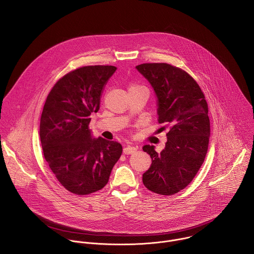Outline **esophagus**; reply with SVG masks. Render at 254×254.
<instances>
[{
    "instance_id": "34e87169",
    "label": "esophagus",
    "mask_w": 254,
    "mask_h": 254,
    "mask_svg": "<svg viewBox=\"0 0 254 254\" xmlns=\"http://www.w3.org/2000/svg\"><path fill=\"white\" fill-rule=\"evenodd\" d=\"M136 150H137V147L132 145H128L123 148V152H124L125 154H132V153H134Z\"/></svg>"
}]
</instances>
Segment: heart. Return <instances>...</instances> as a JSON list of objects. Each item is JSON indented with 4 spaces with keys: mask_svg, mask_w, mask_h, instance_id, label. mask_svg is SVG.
Returning a JSON list of instances; mask_svg holds the SVG:
<instances>
[{
    "mask_svg": "<svg viewBox=\"0 0 254 254\" xmlns=\"http://www.w3.org/2000/svg\"><path fill=\"white\" fill-rule=\"evenodd\" d=\"M133 88H139V86H131L130 89H133Z\"/></svg>",
    "mask_w": 254,
    "mask_h": 254,
    "instance_id": "heart-1",
    "label": "heart"
}]
</instances>
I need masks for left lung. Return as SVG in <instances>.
<instances>
[{"label": "left lung", "mask_w": 254, "mask_h": 254, "mask_svg": "<svg viewBox=\"0 0 254 254\" xmlns=\"http://www.w3.org/2000/svg\"><path fill=\"white\" fill-rule=\"evenodd\" d=\"M136 68L154 90L158 122L169 126L161 152L154 145L143 146L151 158L143 183L155 193L174 194L192 181L204 161L210 136L208 106L198 84L181 68L167 64Z\"/></svg>", "instance_id": "obj_1"}]
</instances>
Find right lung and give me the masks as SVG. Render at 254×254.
<instances>
[{"instance_id": "1", "label": "right lung", "mask_w": 254, "mask_h": 254, "mask_svg": "<svg viewBox=\"0 0 254 254\" xmlns=\"http://www.w3.org/2000/svg\"><path fill=\"white\" fill-rule=\"evenodd\" d=\"M112 65H91L65 74L47 97L40 120L44 157L67 190L85 195L109 182L122 145L92 137L91 114L100 109L101 98Z\"/></svg>"}]
</instances>
